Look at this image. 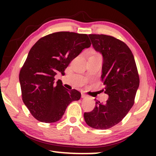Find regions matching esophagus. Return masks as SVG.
<instances>
[{
  "label": "esophagus",
  "instance_id": "1",
  "mask_svg": "<svg viewBox=\"0 0 156 156\" xmlns=\"http://www.w3.org/2000/svg\"><path fill=\"white\" fill-rule=\"evenodd\" d=\"M81 97H82V98H86L87 97V96L84 94H81Z\"/></svg>",
  "mask_w": 156,
  "mask_h": 156
}]
</instances>
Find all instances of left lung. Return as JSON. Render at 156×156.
I'll use <instances>...</instances> for the list:
<instances>
[{
    "label": "left lung",
    "mask_w": 156,
    "mask_h": 156,
    "mask_svg": "<svg viewBox=\"0 0 156 156\" xmlns=\"http://www.w3.org/2000/svg\"><path fill=\"white\" fill-rule=\"evenodd\" d=\"M89 37L103 57L101 78L109 98L105 104L96 100L94 110L84 113V118L92 128L107 129L119 123L133 107L140 78L133 55L124 42L104 34Z\"/></svg>",
    "instance_id": "obj_1"
}]
</instances>
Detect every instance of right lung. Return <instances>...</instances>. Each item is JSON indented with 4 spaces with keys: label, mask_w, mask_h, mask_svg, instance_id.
Here are the masks:
<instances>
[{
    "label": "right lung",
    "mask_w": 156,
    "mask_h": 156,
    "mask_svg": "<svg viewBox=\"0 0 156 156\" xmlns=\"http://www.w3.org/2000/svg\"><path fill=\"white\" fill-rule=\"evenodd\" d=\"M91 44L87 34L59 31L43 37L31 47L19 81L23 101L36 120L57 122L68 105L80 98V92L65 89L54 77L58 72H64L70 62Z\"/></svg>",
    "instance_id": "add662e5"
}]
</instances>
